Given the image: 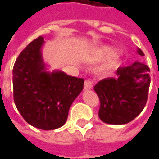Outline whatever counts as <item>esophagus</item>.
<instances>
[{
  "instance_id": "1",
  "label": "esophagus",
  "mask_w": 159,
  "mask_h": 159,
  "mask_svg": "<svg viewBox=\"0 0 159 159\" xmlns=\"http://www.w3.org/2000/svg\"><path fill=\"white\" fill-rule=\"evenodd\" d=\"M93 88V82L90 80H86L84 83V89L85 90H90Z\"/></svg>"
}]
</instances>
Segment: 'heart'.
I'll use <instances>...</instances> for the list:
<instances>
[{"instance_id":"obj_1","label":"heart","mask_w":159,"mask_h":159,"mask_svg":"<svg viewBox=\"0 0 159 159\" xmlns=\"http://www.w3.org/2000/svg\"><path fill=\"white\" fill-rule=\"evenodd\" d=\"M113 50L111 48H104L103 50H102V52H103L104 54H106V55H110V54H112L113 53ZM117 63H118V61H117V59H115L113 61V64L114 65H117Z\"/></svg>"}]
</instances>
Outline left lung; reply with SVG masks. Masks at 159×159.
I'll return each mask as SVG.
<instances>
[{
	"mask_svg": "<svg viewBox=\"0 0 159 159\" xmlns=\"http://www.w3.org/2000/svg\"><path fill=\"white\" fill-rule=\"evenodd\" d=\"M137 52L144 56L137 48ZM150 69L144 63L119 67L117 78L100 80L94 86L100 101L99 117L109 124H125L134 119L147 104L150 86Z\"/></svg>",
	"mask_w": 159,
	"mask_h": 159,
	"instance_id": "obj_1",
	"label": "left lung"
}]
</instances>
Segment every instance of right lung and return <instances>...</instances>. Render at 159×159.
Instances as JSON below:
<instances>
[{"mask_svg":"<svg viewBox=\"0 0 159 159\" xmlns=\"http://www.w3.org/2000/svg\"><path fill=\"white\" fill-rule=\"evenodd\" d=\"M44 38L30 43L12 70L13 99L24 119L31 126L52 130L66 123L72 102L83 89L84 79L62 70L48 71L42 57Z\"/></svg>","mask_w":159,"mask_h":159,"instance_id":"obj_1","label":"right lung"}]
</instances>
